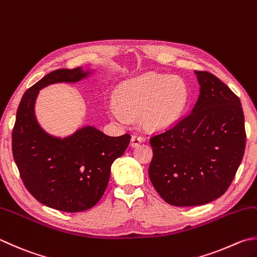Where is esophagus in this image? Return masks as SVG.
Instances as JSON below:
<instances>
[{"label":"esophagus","instance_id":"1","mask_svg":"<svg viewBox=\"0 0 257 257\" xmlns=\"http://www.w3.org/2000/svg\"><path fill=\"white\" fill-rule=\"evenodd\" d=\"M143 142V138L140 134H133L131 138V147H137L140 143Z\"/></svg>","mask_w":257,"mask_h":257}]
</instances>
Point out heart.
Returning <instances> with one entry per match:
<instances>
[{
    "mask_svg": "<svg viewBox=\"0 0 257 257\" xmlns=\"http://www.w3.org/2000/svg\"><path fill=\"white\" fill-rule=\"evenodd\" d=\"M108 114L117 123L142 116L148 128H164L182 117L188 105V89L180 78L149 72L117 87Z\"/></svg>",
    "mask_w": 257,
    "mask_h": 257,
    "instance_id": "b5f03b06",
    "label": "heart"
}]
</instances>
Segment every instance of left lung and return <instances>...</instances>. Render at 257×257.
I'll list each match as a JSON object with an SVG mask.
<instances>
[{
	"instance_id": "1",
	"label": "left lung",
	"mask_w": 257,
	"mask_h": 257,
	"mask_svg": "<svg viewBox=\"0 0 257 257\" xmlns=\"http://www.w3.org/2000/svg\"><path fill=\"white\" fill-rule=\"evenodd\" d=\"M200 94L186 117L150 139L149 177L164 201L200 206L224 195L246 145L239 98L208 71L196 70Z\"/></svg>"
}]
</instances>
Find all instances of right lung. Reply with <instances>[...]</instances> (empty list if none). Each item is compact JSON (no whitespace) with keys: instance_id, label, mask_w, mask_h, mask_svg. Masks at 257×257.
<instances>
[{"instance_id":"add662e5","label":"right lung","mask_w":257,"mask_h":257,"mask_svg":"<svg viewBox=\"0 0 257 257\" xmlns=\"http://www.w3.org/2000/svg\"><path fill=\"white\" fill-rule=\"evenodd\" d=\"M89 74L78 67L43 77L22 96L12 131L13 158L24 186L39 202L60 211H84L97 204L108 185L112 163L123 156L131 140L130 134L108 137L94 126L60 139L38 124L39 90L56 83H77Z\"/></svg>"}]
</instances>
